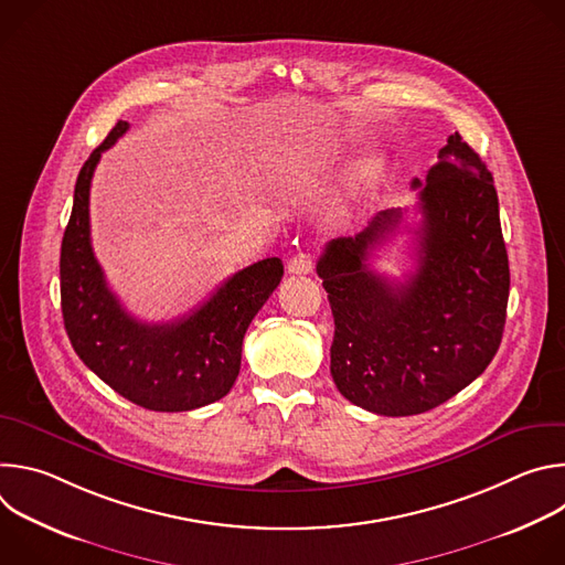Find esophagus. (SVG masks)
I'll return each instance as SVG.
<instances>
[{
    "label": "esophagus",
    "mask_w": 565,
    "mask_h": 565,
    "mask_svg": "<svg viewBox=\"0 0 565 565\" xmlns=\"http://www.w3.org/2000/svg\"><path fill=\"white\" fill-rule=\"evenodd\" d=\"M312 268H315V262L306 253H299V255L290 257V262H288V273L290 275H308V273H312Z\"/></svg>",
    "instance_id": "esophagus-1"
}]
</instances>
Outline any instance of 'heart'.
Listing matches in <instances>:
<instances>
[{
	"label": "heart",
	"instance_id": "1",
	"mask_svg": "<svg viewBox=\"0 0 565 565\" xmlns=\"http://www.w3.org/2000/svg\"><path fill=\"white\" fill-rule=\"evenodd\" d=\"M380 172H382V163H380V160H369V163H364V166L358 170L355 190H358V192H366L369 188H373L375 181L380 179Z\"/></svg>",
	"mask_w": 565,
	"mask_h": 565
}]
</instances>
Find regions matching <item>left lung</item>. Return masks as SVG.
Returning a JSON list of instances; mask_svg holds the SVG:
<instances>
[{
    "instance_id": "obj_1",
    "label": "left lung",
    "mask_w": 565,
    "mask_h": 565,
    "mask_svg": "<svg viewBox=\"0 0 565 565\" xmlns=\"http://www.w3.org/2000/svg\"><path fill=\"white\" fill-rule=\"evenodd\" d=\"M418 190L416 270L393 284L371 270L402 210L380 212L358 236L333 238L317 262L335 338L331 375L377 416L425 414L488 369L505 329L510 264L492 172L451 134Z\"/></svg>"
}]
</instances>
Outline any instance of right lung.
<instances>
[{
    "label": "right lung",
    "instance_id": "right-lung-1",
    "mask_svg": "<svg viewBox=\"0 0 565 565\" xmlns=\"http://www.w3.org/2000/svg\"><path fill=\"white\" fill-rule=\"evenodd\" d=\"M129 122L118 120L75 181L60 253V297L73 351L103 382L149 412H192L221 399L241 369V344L284 277L277 257L232 275L190 315L168 324L131 317L109 290L89 230L92 177Z\"/></svg>",
    "mask_w": 565,
    "mask_h": 565
}]
</instances>
